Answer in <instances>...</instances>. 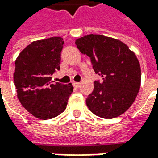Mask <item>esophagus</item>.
I'll return each mask as SVG.
<instances>
[{"instance_id":"34e87169","label":"esophagus","mask_w":158,"mask_h":158,"mask_svg":"<svg viewBox=\"0 0 158 158\" xmlns=\"http://www.w3.org/2000/svg\"><path fill=\"white\" fill-rule=\"evenodd\" d=\"M73 85L74 88H79V86H80V83L78 82H73Z\"/></svg>"}]
</instances>
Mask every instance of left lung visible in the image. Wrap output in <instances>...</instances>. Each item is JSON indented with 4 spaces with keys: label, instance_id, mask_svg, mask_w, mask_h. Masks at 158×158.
<instances>
[{
    "label": "left lung",
    "instance_id": "obj_1",
    "mask_svg": "<svg viewBox=\"0 0 158 158\" xmlns=\"http://www.w3.org/2000/svg\"><path fill=\"white\" fill-rule=\"evenodd\" d=\"M75 44L103 79L94 82V90L86 99L90 112L109 119L125 113L140 87L141 72L135 54L123 42L101 35L84 36Z\"/></svg>",
    "mask_w": 158,
    "mask_h": 158
}]
</instances>
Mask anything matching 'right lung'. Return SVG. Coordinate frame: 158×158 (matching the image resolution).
Listing matches in <instances>:
<instances>
[{"instance_id":"1","label":"right lung","mask_w":158,"mask_h":158,"mask_svg":"<svg viewBox=\"0 0 158 158\" xmlns=\"http://www.w3.org/2000/svg\"><path fill=\"white\" fill-rule=\"evenodd\" d=\"M61 37L33 41L20 52L13 73L17 95L22 106L37 118L46 120L66 109L72 84H53L51 76L60 69Z\"/></svg>"}]
</instances>
